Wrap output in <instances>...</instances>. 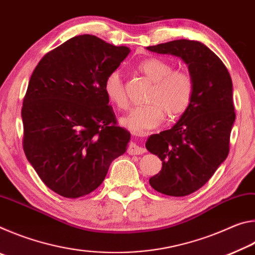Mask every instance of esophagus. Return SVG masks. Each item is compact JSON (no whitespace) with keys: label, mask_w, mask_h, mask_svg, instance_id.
<instances>
[{"label":"esophagus","mask_w":255,"mask_h":255,"mask_svg":"<svg viewBox=\"0 0 255 255\" xmlns=\"http://www.w3.org/2000/svg\"><path fill=\"white\" fill-rule=\"evenodd\" d=\"M128 154L130 155H140L146 152V149L143 147V146H139L137 145L136 143H130L128 146V149H127Z\"/></svg>","instance_id":"esophagus-1"}]
</instances>
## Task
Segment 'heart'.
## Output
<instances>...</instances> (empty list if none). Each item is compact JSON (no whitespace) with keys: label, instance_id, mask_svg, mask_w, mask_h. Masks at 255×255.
Segmentation results:
<instances>
[{"label":"heart","instance_id":"obj_1","mask_svg":"<svg viewBox=\"0 0 255 255\" xmlns=\"http://www.w3.org/2000/svg\"><path fill=\"white\" fill-rule=\"evenodd\" d=\"M138 71L153 83L147 102L136 107L120 118V124L137 135H144L158 127L165 119V114L175 119L188 111L195 94V83L191 75L174 70L171 63L161 58H147L138 64ZM103 91L115 107L124 109L127 106V93L119 71H112L106 77Z\"/></svg>","mask_w":255,"mask_h":255}]
</instances>
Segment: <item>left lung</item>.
<instances>
[{"instance_id":"left-lung-1","label":"left lung","mask_w":255,"mask_h":255,"mask_svg":"<svg viewBox=\"0 0 255 255\" xmlns=\"http://www.w3.org/2000/svg\"><path fill=\"white\" fill-rule=\"evenodd\" d=\"M147 49L180 57L195 83L188 111L145 144L162 161V170L149 179L152 188L166 196H188L208 182L230 152L235 122L232 79L218 56L199 41L180 39Z\"/></svg>"}]
</instances>
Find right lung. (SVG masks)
<instances>
[{
	"label": "right lung",
	"mask_w": 255,
	"mask_h": 255,
	"mask_svg": "<svg viewBox=\"0 0 255 255\" xmlns=\"http://www.w3.org/2000/svg\"><path fill=\"white\" fill-rule=\"evenodd\" d=\"M130 49L92 34L73 37L46 54L23 99V150L42 182L65 198L89 195L130 132L117 125L103 83Z\"/></svg>",
	"instance_id": "1"
}]
</instances>
